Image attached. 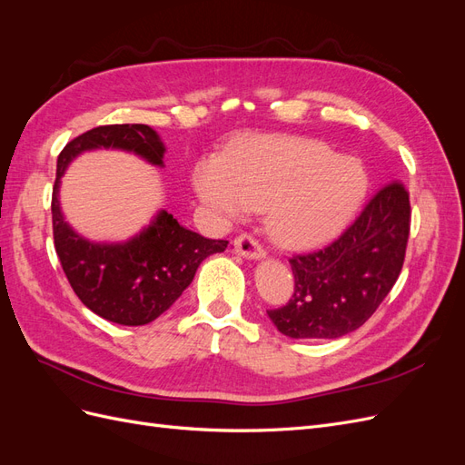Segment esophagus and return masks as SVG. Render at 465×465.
I'll return each mask as SVG.
<instances>
[{
	"label": "esophagus",
	"instance_id": "34e87169",
	"mask_svg": "<svg viewBox=\"0 0 465 465\" xmlns=\"http://www.w3.org/2000/svg\"><path fill=\"white\" fill-rule=\"evenodd\" d=\"M232 250L236 252L238 256H242L246 260H262V258H265V250L262 248V244L256 241V238H252L250 234L236 236L234 242H232Z\"/></svg>",
	"mask_w": 465,
	"mask_h": 465
}]
</instances>
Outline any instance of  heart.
Here are the masks:
<instances>
[{
  "instance_id": "heart-1",
  "label": "heart",
  "mask_w": 465,
  "mask_h": 465,
  "mask_svg": "<svg viewBox=\"0 0 465 465\" xmlns=\"http://www.w3.org/2000/svg\"><path fill=\"white\" fill-rule=\"evenodd\" d=\"M200 198L223 219L263 211L279 244L308 248L349 227L367 198L369 174L355 157L304 137H256L195 168Z\"/></svg>"
}]
</instances>
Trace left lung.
<instances>
[{"label":"left lung","mask_w":465,"mask_h":465,"mask_svg":"<svg viewBox=\"0 0 465 465\" xmlns=\"http://www.w3.org/2000/svg\"><path fill=\"white\" fill-rule=\"evenodd\" d=\"M410 193L400 182L384 186L330 246L292 256V299L267 311L292 340H335L359 330L396 283L407 238Z\"/></svg>","instance_id":"obj_1"}]
</instances>
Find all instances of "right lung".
Returning a JSON list of instances; mask_svg holds the SVG:
<instances>
[{"mask_svg":"<svg viewBox=\"0 0 465 465\" xmlns=\"http://www.w3.org/2000/svg\"><path fill=\"white\" fill-rule=\"evenodd\" d=\"M94 149L128 151L154 166H164L166 149L145 124L101 125L64 147L52 192L54 244L79 301L120 326H145L178 301L200 263L224 252L229 241H211L188 231L164 209L124 242H93L79 234L64 217L60 184L72 161Z\"/></svg>","mask_w":465,"mask_h":465,"instance_id":"right-lung-1","label":"right lung"}]
</instances>
